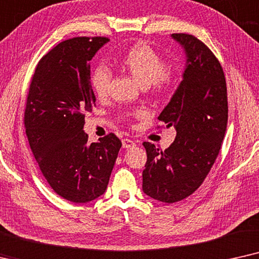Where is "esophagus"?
Segmentation results:
<instances>
[{
  "mask_svg": "<svg viewBox=\"0 0 259 259\" xmlns=\"http://www.w3.org/2000/svg\"><path fill=\"white\" fill-rule=\"evenodd\" d=\"M122 146H123V148H125V149H129V148H134V147H135L136 143L134 142L133 140L123 139V140H122Z\"/></svg>",
  "mask_w": 259,
  "mask_h": 259,
  "instance_id": "esophagus-1",
  "label": "esophagus"
}]
</instances>
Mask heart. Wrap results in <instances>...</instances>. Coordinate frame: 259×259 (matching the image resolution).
Returning <instances> with one entry per match:
<instances>
[{
	"mask_svg": "<svg viewBox=\"0 0 259 259\" xmlns=\"http://www.w3.org/2000/svg\"><path fill=\"white\" fill-rule=\"evenodd\" d=\"M120 64L142 86L151 85L156 91H164L169 88L171 77L164 61L146 44H136L130 47L123 54ZM110 80L111 71L104 65L97 66L92 72L91 85L98 97L106 95Z\"/></svg>",
	"mask_w": 259,
	"mask_h": 259,
	"instance_id": "obj_1",
	"label": "heart"
}]
</instances>
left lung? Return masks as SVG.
Masks as SVG:
<instances>
[{
    "label": "left lung",
    "mask_w": 259,
    "mask_h": 259,
    "mask_svg": "<svg viewBox=\"0 0 259 259\" xmlns=\"http://www.w3.org/2000/svg\"><path fill=\"white\" fill-rule=\"evenodd\" d=\"M184 48L182 80L158 120L177 130L164 151L144 142V194L173 204L193 194L211 170L227 126V90L223 67L204 42L189 34H171Z\"/></svg>",
    "instance_id": "left-lung-1"
}]
</instances>
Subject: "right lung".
I'll use <instances>...</instances> for the list:
<instances>
[{"label":"right lung","instance_id":"1","mask_svg":"<svg viewBox=\"0 0 259 259\" xmlns=\"http://www.w3.org/2000/svg\"><path fill=\"white\" fill-rule=\"evenodd\" d=\"M108 37H73L51 50L37 64L27 97L25 126L34 157L53 191L75 204L105 193L122 147L113 134L89 143L85 113L96 96L90 63Z\"/></svg>","mask_w":259,"mask_h":259}]
</instances>
